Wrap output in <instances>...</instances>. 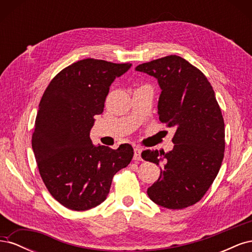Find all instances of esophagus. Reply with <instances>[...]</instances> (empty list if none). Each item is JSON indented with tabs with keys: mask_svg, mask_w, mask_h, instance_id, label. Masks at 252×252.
Instances as JSON below:
<instances>
[{
	"mask_svg": "<svg viewBox=\"0 0 252 252\" xmlns=\"http://www.w3.org/2000/svg\"><path fill=\"white\" fill-rule=\"evenodd\" d=\"M142 151L143 150L140 147H135L134 148V155H133V159H134V161H141V159H142V157H141Z\"/></svg>",
	"mask_w": 252,
	"mask_h": 252,
	"instance_id": "1",
	"label": "esophagus"
}]
</instances>
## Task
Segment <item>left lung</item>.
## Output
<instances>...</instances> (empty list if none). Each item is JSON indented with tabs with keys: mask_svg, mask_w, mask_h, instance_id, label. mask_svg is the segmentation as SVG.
I'll list each match as a JSON object with an SVG mask.
<instances>
[{
	"mask_svg": "<svg viewBox=\"0 0 252 252\" xmlns=\"http://www.w3.org/2000/svg\"><path fill=\"white\" fill-rule=\"evenodd\" d=\"M158 80V114L173 127V149L145 150L142 158L162 165L147 189L152 202L183 209L199 202L217 178L225 150V128L215 91L205 75L185 59L168 56L135 67Z\"/></svg>",
	"mask_w": 252,
	"mask_h": 252,
	"instance_id": "8db88e82",
	"label": "left lung"
}]
</instances>
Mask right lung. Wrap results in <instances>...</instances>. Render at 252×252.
I'll use <instances>...</instances> for the list:
<instances>
[{"label": "right lung", "mask_w": 252, "mask_h": 252, "mask_svg": "<svg viewBox=\"0 0 252 252\" xmlns=\"http://www.w3.org/2000/svg\"><path fill=\"white\" fill-rule=\"evenodd\" d=\"M131 64L85 59L66 67L45 90L37 110L32 149L44 184L66 208L84 211L107 197L113 175L131 162L133 148L94 145L90 130L113 81Z\"/></svg>", "instance_id": "1"}]
</instances>
